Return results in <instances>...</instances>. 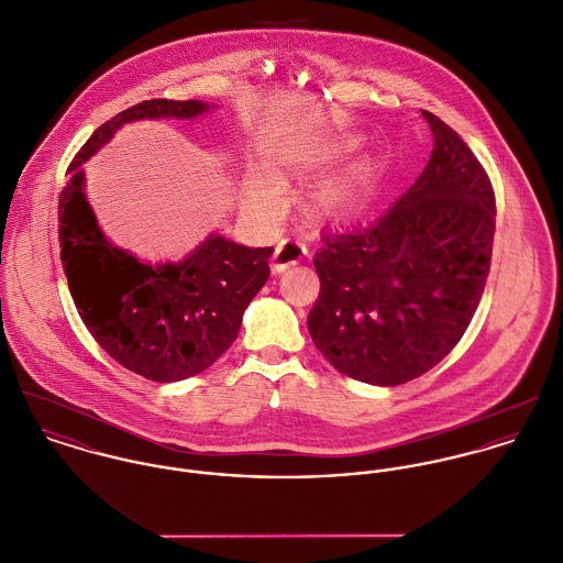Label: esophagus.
<instances>
[{
	"instance_id": "34e87169",
	"label": "esophagus",
	"mask_w": 563,
	"mask_h": 563,
	"mask_svg": "<svg viewBox=\"0 0 563 563\" xmlns=\"http://www.w3.org/2000/svg\"><path fill=\"white\" fill-rule=\"evenodd\" d=\"M303 255H306V246H303L301 242L286 239V241L277 242L275 253H273V257H271V266H273V271L282 273V271H286L288 266L299 264Z\"/></svg>"
}]
</instances>
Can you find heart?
I'll list each match as a JSON object with an SVG mask.
<instances>
[{
	"mask_svg": "<svg viewBox=\"0 0 563 563\" xmlns=\"http://www.w3.org/2000/svg\"><path fill=\"white\" fill-rule=\"evenodd\" d=\"M364 184H366V166L346 170L344 175L327 181L321 190L314 195L312 210L319 217H335V214H342V212L351 210L360 201ZM253 199L266 203V201L275 199V192L266 186H255L253 188Z\"/></svg>",
	"mask_w": 563,
	"mask_h": 563,
	"instance_id": "obj_1",
	"label": "heart"
}]
</instances>
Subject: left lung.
I'll return each instance as SVG.
<instances>
[{
	"label": "left lung",
	"mask_w": 563,
	"mask_h": 563,
	"mask_svg": "<svg viewBox=\"0 0 563 563\" xmlns=\"http://www.w3.org/2000/svg\"><path fill=\"white\" fill-rule=\"evenodd\" d=\"M433 152L375 223L322 234L308 329L324 360L373 386L442 362L475 317L496 230L492 181L460 134L422 110Z\"/></svg>",
	"instance_id": "obj_1"
}]
</instances>
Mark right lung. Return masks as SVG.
Here are the masks:
<instances>
[{"instance_id":"obj_1","label":"right lung","mask_w":563,"mask_h":563,"mask_svg":"<svg viewBox=\"0 0 563 563\" xmlns=\"http://www.w3.org/2000/svg\"><path fill=\"white\" fill-rule=\"evenodd\" d=\"M203 110L195 99H147L119 112L81 145L58 199L60 262L81 322L114 362L161 384L199 375L232 346L244 308L271 275L273 246L210 236L179 264L147 266L103 239L81 192L80 164L128 121Z\"/></svg>"}]
</instances>
